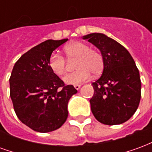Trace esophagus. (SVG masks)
<instances>
[{
    "mask_svg": "<svg viewBox=\"0 0 152 152\" xmlns=\"http://www.w3.org/2000/svg\"><path fill=\"white\" fill-rule=\"evenodd\" d=\"M74 87H75V89L78 90V89L80 88V85H75V86H74Z\"/></svg>",
    "mask_w": 152,
    "mask_h": 152,
    "instance_id": "esophagus-1",
    "label": "esophagus"
}]
</instances>
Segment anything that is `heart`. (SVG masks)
Here are the masks:
<instances>
[{
  "instance_id": "heart-1",
  "label": "heart",
  "mask_w": 152,
  "mask_h": 152,
  "mask_svg": "<svg viewBox=\"0 0 152 152\" xmlns=\"http://www.w3.org/2000/svg\"><path fill=\"white\" fill-rule=\"evenodd\" d=\"M64 53L69 62L76 60L75 68L77 69L63 77L66 84H80L90 78V73L97 76L102 72L104 66L102 53L95 49H90L88 45L75 41L65 47ZM49 66L55 75L63 76L67 69V62L62 55L53 53L49 58Z\"/></svg>"
}]
</instances>
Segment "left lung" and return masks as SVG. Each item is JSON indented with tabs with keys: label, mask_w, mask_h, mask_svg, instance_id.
<instances>
[{
	"label": "left lung",
	"mask_w": 152,
	"mask_h": 152,
	"mask_svg": "<svg viewBox=\"0 0 152 152\" xmlns=\"http://www.w3.org/2000/svg\"><path fill=\"white\" fill-rule=\"evenodd\" d=\"M82 38L99 48L104 60L102 76L92 83L93 115L104 124H122L135 113L141 99L140 76L134 58L124 46L104 34L91 33Z\"/></svg>",
	"instance_id": "8db88e82"
}]
</instances>
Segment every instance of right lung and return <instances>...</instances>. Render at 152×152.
Returning <instances> with one entry per match:
<instances>
[{"mask_svg": "<svg viewBox=\"0 0 152 152\" xmlns=\"http://www.w3.org/2000/svg\"><path fill=\"white\" fill-rule=\"evenodd\" d=\"M66 41L47 40L39 44L23 54L12 70L10 94L15 112L22 123L37 132L47 133L61 127L68 115V101L77 93L49 66L53 50Z\"/></svg>", "mask_w": 152, "mask_h": 152, "instance_id": "right-lung-1", "label": "right lung"}]
</instances>
